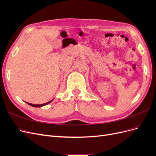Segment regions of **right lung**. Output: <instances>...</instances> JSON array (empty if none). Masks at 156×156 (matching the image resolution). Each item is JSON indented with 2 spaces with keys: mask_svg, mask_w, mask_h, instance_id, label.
<instances>
[{
  "mask_svg": "<svg viewBox=\"0 0 156 156\" xmlns=\"http://www.w3.org/2000/svg\"><path fill=\"white\" fill-rule=\"evenodd\" d=\"M51 101H52V100H51V101H49V102H47V103H44V104H40V105L32 104V103H27V102H26V103H27V104H29V105L32 106V107H42V106H44V105H46L49 104V103H51Z\"/></svg>",
  "mask_w": 156,
  "mask_h": 156,
  "instance_id": "add662e5",
  "label": "right lung"
}]
</instances>
